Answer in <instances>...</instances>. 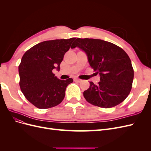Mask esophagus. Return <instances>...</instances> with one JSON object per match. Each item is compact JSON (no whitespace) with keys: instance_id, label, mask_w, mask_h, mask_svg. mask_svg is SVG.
<instances>
[{"instance_id":"1","label":"esophagus","mask_w":151,"mask_h":151,"mask_svg":"<svg viewBox=\"0 0 151 151\" xmlns=\"http://www.w3.org/2000/svg\"><path fill=\"white\" fill-rule=\"evenodd\" d=\"M81 81H82V80H81V79H77V78L74 79V81L77 82V83H80V82H81Z\"/></svg>"}]
</instances>
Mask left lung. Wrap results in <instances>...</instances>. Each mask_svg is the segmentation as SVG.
Masks as SVG:
<instances>
[{
	"label": "left lung",
	"mask_w": 151,
	"mask_h": 151,
	"mask_svg": "<svg viewBox=\"0 0 151 151\" xmlns=\"http://www.w3.org/2000/svg\"><path fill=\"white\" fill-rule=\"evenodd\" d=\"M78 47L88 56L89 65L100 76V82H90L83 95L88 103L108 108L119 104L129 96L134 69L129 55L120 47L102 40L77 38L71 48Z\"/></svg>",
	"instance_id": "8db88e82"
}]
</instances>
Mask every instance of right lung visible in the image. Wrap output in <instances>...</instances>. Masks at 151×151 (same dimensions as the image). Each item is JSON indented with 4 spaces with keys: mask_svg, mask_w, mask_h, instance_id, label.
<instances>
[{
    "mask_svg": "<svg viewBox=\"0 0 151 151\" xmlns=\"http://www.w3.org/2000/svg\"><path fill=\"white\" fill-rule=\"evenodd\" d=\"M76 38L45 41L26 51L19 65L20 88L26 98L39 109L60 104L67 86L73 79H58L53 73L60 64Z\"/></svg>",
    "mask_w": 151,
    "mask_h": 151,
    "instance_id": "add662e5",
    "label": "right lung"
}]
</instances>
